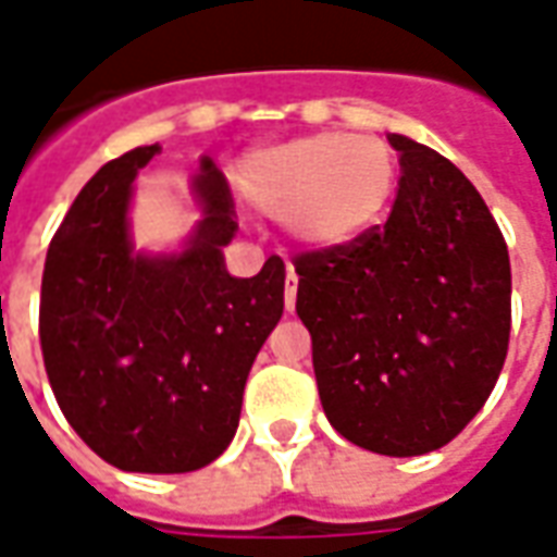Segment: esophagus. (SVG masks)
Returning <instances> with one entry per match:
<instances>
[{
  "label": "esophagus",
  "mask_w": 557,
  "mask_h": 557,
  "mask_svg": "<svg viewBox=\"0 0 557 557\" xmlns=\"http://www.w3.org/2000/svg\"><path fill=\"white\" fill-rule=\"evenodd\" d=\"M295 295H298V277H295V268L286 265V289H283V301H286V310H295Z\"/></svg>",
  "instance_id": "esophagus-1"
}]
</instances>
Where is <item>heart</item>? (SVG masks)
<instances>
[{
	"mask_svg": "<svg viewBox=\"0 0 557 557\" xmlns=\"http://www.w3.org/2000/svg\"><path fill=\"white\" fill-rule=\"evenodd\" d=\"M397 184V154L385 139L325 131L256 151L238 170L244 199L286 220L307 247H337L385 214Z\"/></svg>",
	"mask_w": 557,
	"mask_h": 557,
	"instance_id": "b5f03b06",
	"label": "heart"
}]
</instances>
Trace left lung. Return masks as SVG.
<instances>
[{
    "label": "left lung",
    "mask_w": 557,
    "mask_h": 557,
    "mask_svg": "<svg viewBox=\"0 0 557 557\" xmlns=\"http://www.w3.org/2000/svg\"><path fill=\"white\" fill-rule=\"evenodd\" d=\"M387 139L403 166L391 218L295 256V310L331 426L373 454L420 456L454 442L502 375L510 256L450 160Z\"/></svg>",
    "instance_id": "left-lung-1"
}]
</instances>
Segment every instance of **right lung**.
I'll list each match as a JSON object with an SVG mask.
<instances>
[{"label": "right lung", "mask_w": 557, "mask_h": 557, "mask_svg": "<svg viewBox=\"0 0 557 557\" xmlns=\"http://www.w3.org/2000/svg\"><path fill=\"white\" fill-rule=\"evenodd\" d=\"M160 146L103 163L55 230L41 280L44 367L55 403L110 466L182 474L214 462L242 418L247 373L283 315L286 268L238 280L223 244L238 223L223 172L202 160L206 220L182 256H139L131 184Z\"/></svg>", "instance_id": "right-lung-1"}]
</instances>
